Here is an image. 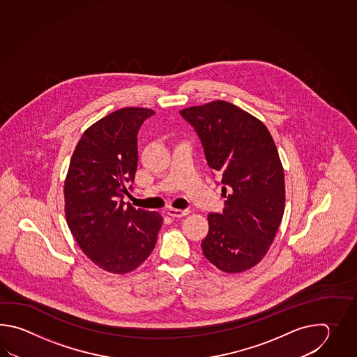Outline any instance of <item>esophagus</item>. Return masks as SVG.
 <instances>
[{
	"label": "esophagus",
	"instance_id": "obj_1",
	"mask_svg": "<svg viewBox=\"0 0 357 357\" xmlns=\"http://www.w3.org/2000/svg\"><path fill=\"white\" fill-rule=\"evenodd\" d=\"M190 213V209H175V208H169L167 211L168 215L174 217V218H180L183 215H188Z\"/></svg>",
	"mask_w": 357,
	"mask_h": 357
}]
</instances>
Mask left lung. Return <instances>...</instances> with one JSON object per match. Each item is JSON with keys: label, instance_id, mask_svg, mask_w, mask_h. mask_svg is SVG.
I'll use <instances>...</instances> for the list:
<instances>
[{"label": "left lung", "instance_id": "1", "mask_svg": "<svg viewBox=\"0 0 357 357\" xmlns=\"http://www.w3.org/2000/svg\"><path fill=\"white\" fill-rule=\"evenodd\" d=\"M194 128L225 209L208 215L205 258L226 273L248 271L266 255L284 212V176L266 125L225 100L180 111Z\"/></svg>", "mask_w": 357, "mask_h": 357}]
</instances>
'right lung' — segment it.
Returning a JSON list of instances; mask_svg holds the SVG:
<instances>
[{"instance_id": "right-lung-1", "label": "right lung", "mask_w": 357, "mask_h": 357, "mask_svg": "<svg viewBox=\"0 0 357 357\" xmlns=\"http://www.w3.org/2000/svg\"><path fill=\"white\" fill-rule=\"evenodd\" d=\"M154 114L117 109L91 125L73 153L65 181L68 227L84 254L109 273H128L151 255L163 218L123 202L137 169V132Z\"/></svg>"}]
</instances>
